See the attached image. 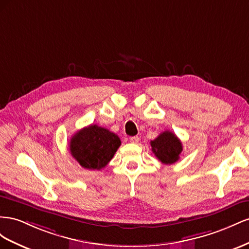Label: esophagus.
<instances>
[{
  "label": "esophagus",
  "mask_w": 249,
  "mask_h": 249,
  "mask_svg": "<svg viewBox=\"0 0 249 249\" xmlns=\"http://www.w3.org/2000/svg\"><path fill=\"white\" fill-rule=\"evenodd\" d=\"M139 141H140V138L137 137V136L130 138V142H131V143H133V144H138Z\"/></svg>",
  "instance_id": "obj_1"
}]
</instances>
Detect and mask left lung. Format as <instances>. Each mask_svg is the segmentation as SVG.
Instances as JSON below:
<instances>
[{"label": "left lung", "instance_id": "obj_1", "mask_svg": "<svg viewBox=\"0 0 249 249\" xmlns=\"http://www.w3.org/2000/svg\"><path fill=\"white\" fill-rule=\"evenodd\" d=\"M152 152L162 164L172 165L179 160L182 152L180 140L171 131L161 132L155 140L150 142Z\"/></svg>", "mask_w": 249, "mask_h": 249}]
</instances>
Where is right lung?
I'll return each mask as SVG.
<instances>
[{
  "instance_id": "1",
  "label": "right lung",
  "mask_w": 249,
  "mask_h": 249,
  "mask_svg": "<svg viewBox=\"0 0 249 249\" xmlns=\"http://www.w3.org/2000/svg\"><path fill=\"white\" fill-rule=\"evenodd\" d=\"M121 145L116 133L98 125L77 131L70 141V151L80 166L100 170L108 164Z\"/></svg>"
}]
</instances>
